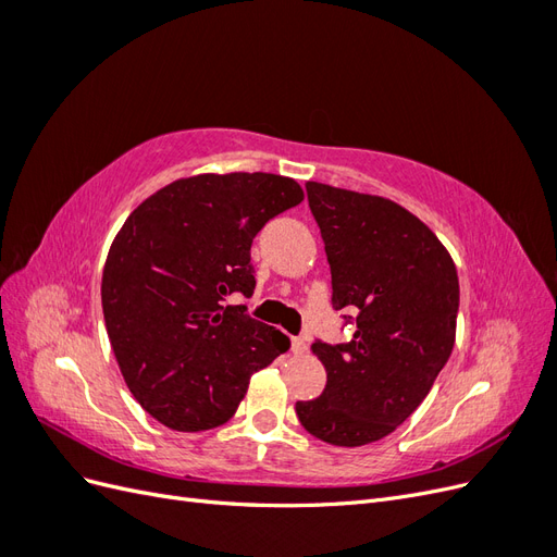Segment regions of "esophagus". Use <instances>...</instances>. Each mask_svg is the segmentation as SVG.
Returning <instances> with one entry per match:
<instances>
[{"instance_id":"esophagus-1","label":"esophagus","mask_w":557,"mask_h":557,"mask_svg":"<svg viewBox=\"0 0 557 557\" xmlns=\"http://www.w3.org/2000/svg\"><path fill=\"white\" fill-rule=\"evenodd\" d=\"M290 348H293L295 356H301V352H307V350H309V344H307L305 336H295L293 344H290Z\"/></svg>"}]
</instances>
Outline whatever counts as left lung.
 Masks as SVG:
<instances>
[{
    "label": "left lung",
    "mask_w": 557,
    "mask_h": 557,
    "mask_svg": "<svg viewBox=\"0 0 557 557\" xmlns=\"http://www.w3.org/2000/svg\"><path fill=\"white\" fill-rule=\"evenodd\" d=\"M307 197L325 242L332 309L352 313L342 315L352 336L311 344L327 383L295 411L315 440L364 446L399 428L448 362L458 272L434 232L391 199L313 181Z\"/></svg>",
    "instance_id": "8db88e82"
}]
</instances>
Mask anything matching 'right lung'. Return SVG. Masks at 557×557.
Returning <instances> with one entry per match:
<instances>
[{"label":"right lung","mask_w":557,"mask_h":557,"mask_svg":"<svg viewBox=\"0 0 557 557\" xmlns=\"http://www.w3.org/2000/svg\"><path fill=\"white\" fill-rule=\"evenodd\" d=\"M301 199L276 174H199L150 195L117 232L104 323L129 393L162 425L227 423L250 374L288 350V336L227 301L256 290V234Z\"/></svg>","instance_id":"add662e5"}]
</instances>
